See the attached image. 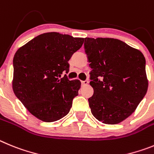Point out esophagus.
Masks as SVG:
<instances>
[{
	"mask_svg": "<svg viewBox=\"0 0 154 154\" xmlns=\"http://www.w3.org/2000/svg\"><path fill=\"white\" fill-rule=\"evenodd\" d=\"M89 83V81L87 80H81V84L82 85H87V84Z\"/></svg>",
	"mask_w": 154,
	"mask_h": 154,
	"instance_id": "esophagus-1",
	"label": "esophagus"
}]
</instances>
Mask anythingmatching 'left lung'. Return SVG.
<instances>
[{
	"label": "left lung",
	"instance_id": "left-lung-1",
	"mask_svg": "<svg viewBox=\"0 0 154 154\" xmlns=\"http://www.w3.org/2000/svg\"><path fill=\"white\" fill-rule=\"evenodd\" d=\"M84 51L90 62L88 99L91 113L99 121L117 124L131 116L146 95V60L140 51L113 38H90Z\"/></svg>",
	"mask_w": 154,
	"mask_h": 154
}]
</instances>
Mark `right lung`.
Here are the masks:
<instances>
[{"mask_svg":"<svg viewBox=\"0 0 154 154\" xmlns=\"http://www.w3.org/2000/svg\"><path fill=\"white\" fill-rule=\"evenodd\" d=\"M84 43V38L56 32L34 37L14 57L13 90L34 117L54 122L70 111L78 95L79 80H70L68 61Z\"/></svg>","mask_w":154,"mask_h":154,"instance_id":"1","label":"right lung"}]
</instances>
